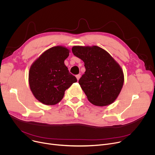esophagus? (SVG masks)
Returning a JSON list of instances; mask_svg holds the SVG:
<instances>
[{"label":"esophagus","instance_id":"34e87169","mask_svg":"<svg viewBox=\"0 0 155 155\" xmlns=\"http://www.w3.org/2000/svg\"><path fill=\"white\" fill-rule=\"evenodd\" d=\"M76 77H77V80H78L80 79V78L81 77V75H80V74L77 75H76Z\"/></svg>","mask_w":155,"mask_h":155}]
</instances>
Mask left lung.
Returning a JSON list of instances; mask_svg holds the SVG:
<instances>
[{
    "label": "left lung",
    "instance_id": "left-lung-1",
    "mask_svg": "<svg viewBox=\"0 0 155 155\" xmlns=\"http://www.w3.org/2000/svg\"><path fill=\"white\" fill-rule=\"evenodd\" d=\"M72 51L84 64L86 71L78 83L88 101L101 107L112 104L124 83L120 65L108 52L97 46H74Z\"/></svg>",
    "mask_w": 155,
    "mask_h": 155
}]
</instances>
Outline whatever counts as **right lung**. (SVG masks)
<instances>
[{"label":"right lung","mask_w":155,"mask_h":155,"mask_svg":"<svg viewBox=\"0 0 155 155\" xmlns=\"http://www.w3.org/2000/svg\"><path fill=\"white\" fill-rule=\"evenodd\" d=\"M69 50L62 46L52 47L32 64L29 72L31 90L43 104L53 105L59 102L65 91L77 81L64 64Z\"/></svg>","instance_id":"add662e5"}]
</instances>
